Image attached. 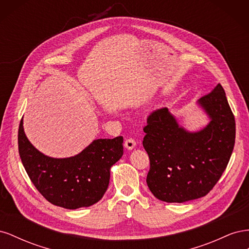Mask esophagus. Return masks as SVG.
I'll use <instances>...</instances> for the list:
<instances>
[{"label":"esophagus","mask_w":249,"mask_h":249,"mask_svg":"<svg viewBox=\"0 0 249 249\" xmlns=\"http://www.w3.org/2000/svg\"><path fill=\"white\" fill-rule=\"evenodd\" d=\"M135 146H136V141H135L134 139L132 138H129L126 139L124 141V147L127 148V149H133Z\"/></svg>","instance_id":"obj_1"}]
</instances>
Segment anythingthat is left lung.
Instances as JSON below:
<instances>
[{
  "label": "left lung",
  "instance_id": "8db88e82",
  "mask_svg": "<svg viewBox=\"0 0 249 249\" xmlns=\"http://www.w3.org/2000/svg\"><path fill=\"white\" fill-rule=\"evenodd\" d=\"M197 105L210 118L198 132L179 125L167 108L153 111L143 127L142 143L150 163L146 183L162 201L185 202L205 196L229 164L236 123L224 89L218 84Z\"/></svg>",
  "mask_w": 249,
  "mask_h": 249
}]
</instances>
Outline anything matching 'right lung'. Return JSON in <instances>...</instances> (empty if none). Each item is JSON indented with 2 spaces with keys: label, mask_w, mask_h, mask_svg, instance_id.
<instances>
[{
  "label": "right lung",
  "mask_w": 249,
  "mask_h": 249,
  "mask_svg": "<svg viewBox=\"0 0 249 249\" xmlns=\"http://www.w3.org/2000/svg\"><path fill=\"white\" fill-rule=\"evenodd\" d=\"M124 138L96 139L70 158H52L36 149L26 136L22 118L18 153L30 179L48 201L69 210L90 207L108 189L110 169L124 154Z\"/></svg>",
  "instance_id": "right-lung-1"
}]
</instances>
